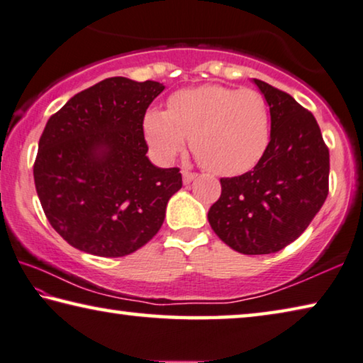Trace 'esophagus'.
<instances>
[{
	"label": "esophagus",
	"instance_id": "1",
	"mask_svg": "<svg viewBox=\"0 0 363 363\" xmlns=\"http://www.w3.org/2000/svg\"><path fill=\"white\" fill-rule=\"evenodd\" d=\"M182 175H183V183H185V185L191 183L196 178V174H191V172H188V170H183Z\"/></svg>",
	"mask_w": 363,
	"mask_h": 363
}]
</instances>
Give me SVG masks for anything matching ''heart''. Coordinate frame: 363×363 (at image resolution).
<instances>
[{
    "label": "heart",
    "mask_w": 363,
    "mask_h": 363,
    "mask_svg": "<svg viewBox=\"0 0 363 363\" xmlns=\"http://www.w3.org/2000/svg\"><path fill=\"white\" fill-rule=\"evenodd\" d=\"M146 140L160 162H170L191 136V150L218 175L252 169L270 141V111L254 90L203 85L177 91L169 111L152 108L143 121Z\"/></svg>",
    "instance_id": "1"
}]
</instances>
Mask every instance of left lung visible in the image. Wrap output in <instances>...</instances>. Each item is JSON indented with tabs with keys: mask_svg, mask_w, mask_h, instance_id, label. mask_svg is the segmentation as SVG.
Wrapping results in <instances>:
<instances>
[{
	"mask_svg": "<svg viewBox=\"0 0 363 363\" xmlns=\"http://www.w3.org/2000/svg\"><path fill=\"white\" fill-rule=\"evenodd\" d=\"M270 108V141L252 170L220 178L222 194L207 213L231 249L272 254L304 233L328 196L330 152L312 112L291 94L254 79Z\"/></svg>",
	"mask_w": 363,
	"mask_h": 363,
	"instance_id": "1",
	"label": "left lung"
}]
</instances>
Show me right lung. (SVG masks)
Here are the masks:
<instances>
[{
  "label": "right lung",
  "instance_id": "add662e5",
  "mask_svg": "<svg viewBox=\"0 0 363 363\" xmlns=\"http://www.w3.org/2000/svg\"><path fill=\"white\" fill-rule=\"evenodd\" d=\"M164 88L111 77L77 93L48 121L35 188L51 227L79 251L123 257L162 227L182 174L151 164L143 121Z\"/></svg>",
  "mask_w": 363,
  "mask_h": 363
}]
</instances>
